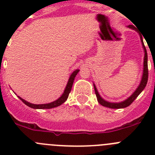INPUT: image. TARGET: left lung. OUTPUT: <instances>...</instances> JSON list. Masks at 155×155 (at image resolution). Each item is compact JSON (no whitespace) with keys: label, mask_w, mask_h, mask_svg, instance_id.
<instances>
[{"label":"left lung","mask_w":155,"mask_h":155,"mask_svg":"<svg viewBox=\"0 0 155 155\" xmlns=\"http://www.w3.org/2000/svg\"><path fill=\"white\" fill-rule=\"evenodd\" d=\"M129 27L131 28V29H135V30L138 31V29H137L136 28L133 26V25H129ZM139 34H140V38H141V42H142L143 48H144V50H145V58H144V71H143V76H142V78H141V83H140V85L138 86V87L137 88L136 91H135V92L132 94V95L131 96V97H129L127 100H126V101H123V102L118 103V104H115V103H110V102H107V101H104V99L101 98V97L100 96V94H99L98 92H97V88H96L95 85H94V90H95V94H96V96H97V101H98L99 104H101V105L104 106V107H109V108H112V109H121V108H125V107H129V105H131V104H132V102H133L135 99L137 98V97H138V96L141 94V91L144 90V88H145V86H146L147 82H148V54H147L146 48H145V45H144V42H143L142 36H141V35L140 32H139Z\"/></svg>","instance_id":"8db88e82"}]
</instances>
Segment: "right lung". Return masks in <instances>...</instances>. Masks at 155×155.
Masks as SVG:
<instances>
[{
    "label": "right lung",
    "instance_id": "1",
    "mask_svg": "<svg viewBox=\"0 0 155 155\" xmlns=\"http://www.w3.org/2000/svg\"><path fill=\"white\" fill-rule=\"evenodd\" d=\"M78 71L79 70L78 69V70L74 71L71 74V75L70 78H69L67 86H66L65 90H64L63 94L61 95V97H60V98H58L57 101H54V102L50 103V104H30V103L27 102V101H24V100L22 99L21 97H18L21 100L22 102L24 103L26 106H28V107L33 109H51V108H54V107H58V106L61 105L63 103L65 102L66 100H67L69 94H70L71 91V87H72V85H73L74 78L76 77L77 74L78 73Z\"/></svg>",
    "mask_w": 155,
    "mask_h": 155
}]
</instances>
